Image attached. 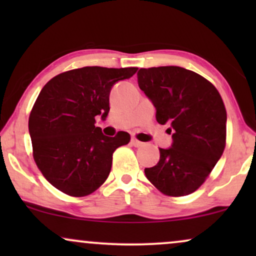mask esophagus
<instances>
[{
    "label": "esophagus",
    "instance_id": "obj_1",
    "mask_svg": "<svg viewBox=\"0 0 256 256\" xmlns=\"http://www.w3.org/2000/svg\"><path fill=\"white\" fill-rule=\"evenodd\" d=\"M132 144L134 146H136V148H138V146H142L143 144H144V143L141 142V141H138V140L136 138H132Z\"/></svg>",
    "mask_w": 256,
    "mask_h": 256
}]
</instances>
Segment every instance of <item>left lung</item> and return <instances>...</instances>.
<instances>
[{"mask_svg":"<svg viewBox=\"0 0 256 256\" xmlns=\"http://www.w3.org/2000/svg\"><path fill=\"white\" fill-rule=\"evenodd\" d=\"M138 86L156 107V120L168 124L172 146L160 149L155 166L146 168L150 183L163 194L183 197L198 190L226 146L227 114L212 82L178 66L141 68Z\"/></svg>","mask_w":256,"mask_h":256,"instance_id":"obj_1","label":"left lung"}]
</instances>
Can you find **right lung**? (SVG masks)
I'll list each match as a JSON object with an SVG mask.
<instances>
[{"label": "right lung", "mask_w": 256, "mask_h": 256, "mask_svg": "<svg viewBox=\"0 0 256 256\" xmlns=\"http://www.w3.org/2000/svg\"><path fill=\"white\" fill-rule=\"evenodd\" d=\"M138 68L101 66L62 72L48 80L29 116L32 155L51 185L71 197L93 194L110 172L113 154L128 144L130 135L104 136L96 118L110 112V93L118 80L129 79Z\"/></svg>", "instance_id": "right-lung-1"}]
</instances>
